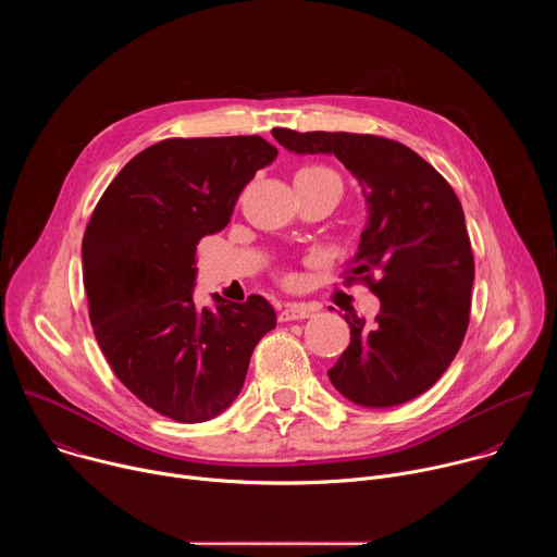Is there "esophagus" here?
I'll list each match as a JSON object with an SVG mask.
<instances>
[{
    "label": "esophagus",
    "instance_id": "34e87169",
    "mask_svg": "<svg viewBox=\"0 0 557 557\" xmlns=\"http://www.w3.org/2000/svg\"><path fill=\"white\" fill-rule=\"evenodd\" d=\"M312 314V308L306 304H288L280 310V322H295V320H306V317Z\"/></svg>",
    "mask_w": 557,
    "mask_h": 557
}]
</instances>
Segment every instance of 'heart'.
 I'll list each match as a JSON object with an SVG mask.
<instances>
[{"instance_id":"b5f03b06","label":"heart","mask_w":557,"mask_h":557,"mask_svg":"<svg viewBox=\"0 0 557 557\" xmlns=\"http://www.w3.org/2000/svg\"><path fill=\"white\" fill-rule=\"evenodd\" d=\"M295 181H314V183L326 181V183H337L342 187L339 176L331 168H326V165H306V168H301L297 172Z\"/></svg>"}]
</instances>
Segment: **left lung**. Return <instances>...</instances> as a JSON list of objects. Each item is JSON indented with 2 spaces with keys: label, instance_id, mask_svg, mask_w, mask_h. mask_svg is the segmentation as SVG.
Returning a JSON list of instances; mask_svg holds the SVG:
<instances>
[{
  "label": "left lung",
  "instance_id": "8db88e82",
  "mask_svg": "<svg viewBox=\"0 0 557 557\" xmlns=\"http://www.w3.org/2000/svg\"><path fill=\"white\" fill-rule=\"evenodd\" d=\"M297 153H335L363 185L368 226L346 282L381 301L374 322L355 312L350 344L329 370L357 406L392 408L430 389L454 361L467 326L473 253L449 183L423 158L383 136L275 127Z\"/></svg>",
  "mask_w": 557,
  "mask_h": 557
}]
</instances>
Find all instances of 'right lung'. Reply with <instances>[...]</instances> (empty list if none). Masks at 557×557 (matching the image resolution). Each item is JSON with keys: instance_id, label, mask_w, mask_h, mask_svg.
<instances>
[{"instance_id": "right-lung-1", "label": "right lung", "mask_w": 557, "mask_h": 557, "mask_svg": "<svg viewBox=\"0 0 557 557\" xmlns=\"http://www.w3.org/2000/svg\"><path fill=\"white\" fill-rule=\"evenodd\" d=\"M277 149L262 136L165 138L119 172L84 233V286L99 348L153 412L202 423L240 394L277 317L262 295L194 304L196 247Z\"/></svg>"}]
</instances>
